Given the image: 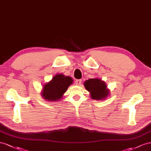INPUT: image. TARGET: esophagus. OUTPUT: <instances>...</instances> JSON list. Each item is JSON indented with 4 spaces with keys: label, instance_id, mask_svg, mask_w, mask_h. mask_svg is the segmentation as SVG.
<instances>
[{
    "label": "esophagus",
    "instance_id": "1",
    "mask_svg": "<svg viewBox=\"0 0 151 151\" xmlns=\"http://www.w3.org/2000/svg\"><path fill=\"white\" fill-rule=\"evenodd\" d=\"M75 83L76 85H80L81 83V80H76L75 81Z\"/></svg>",
    "mask_w": 151,
    "mask_h": 151
}]
</instances>
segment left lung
Listing matches in <instances>:
<instances>
[{
  "mask_svg": "<svg viewBox=\"0 0 151 151\" xmlns=\"http://www.w3.org/2000/svg\"><path fill=\"white\" fill-rule=\"evenodd\" d=\"M85 88L90 92V97L95 100H104L108 96L109 90L104 81L99 78H90L84 83Z\"/></svg>",
  "mask_w": 151,
  "mask_h": 151,
  "instance_id": "obj_1",
  "label": "left lung"
}]
</instances>
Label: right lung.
Returning <instances> with one entry per match:
<instances>
[{
	"instance_id": "1",
	"label": "right lung",
	"mask_w": 151,
	"mask_h": 151,
	"mask_svg": "<svg viewBox=\"0 0 151 151\" xmlns=\"http://www.w3.org/2000/svg\"><path fill=\"white\" fill-rule=\"evenodd\" d=\"M70 76L63 74L55 75L49 82L43 87L42 96L47 101H57L61 99L63 94L66 92L69 86L73 83Z\"/></svg>"
}]
</instances>
